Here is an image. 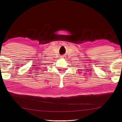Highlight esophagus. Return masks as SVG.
<instances>
[{
	"mask_svg": "<svg viewBox=\"0 0 122 122\" xmlns=\"http://www.w3.org/2000/svg\"><path fill=\"white\" fill-rule=\"evenodd\" d=\"M61 58H64V59H65L66 57H65V56H63V57H61Z\"/></svg>",
	"mask_w": 122,
	"mask_h": 122,
	"instance_id": "obj_1",
	"label": "esophagus"
}]
</instances>
